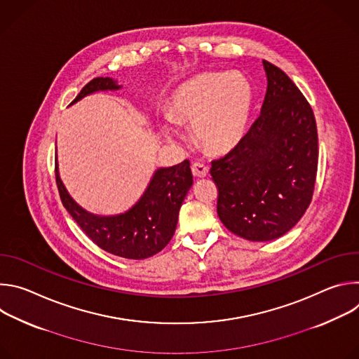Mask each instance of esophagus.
Wrapping results in <instances>:
<instances>
[{"label": "esophagus", "instance_id": "34e87169", "mask_svg": "<svg viewBox=\"0 0 359 359\" xmlns=\"http://www.w3.org/2000/svg\"><path fill=\"white\" fill-rule=\"evenodd\" d=\"M191 173L194 177H206L209 173V168L203 163H193Z\"/></svg>", "mask_w": 359, "mask_h": 359}]
</instances>
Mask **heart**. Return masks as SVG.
I'll return each mask as SVG.
<instances>
[{
  "mask_svg": "<svg viewBox=\"0 0 359 359\" xmlns=\"http://www.w3.org/2000/svg\"><path fill=\"white\" fill-rule=\"evenodd\" d=\"M251 105V88L241 74L208 72L182 83L172 95L169 115L194 123L197 140L209 150L231 147L241 136ZM169 136L175 129L165 128Z\"/></svg>",
  "mask_w": 359,
  "mask_h": 359,
  "instance_id": "1",
  "label": "heart"
}]
</instances>
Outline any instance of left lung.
Masks as SVG:
<instances>
[{"label":"left lung","instance_id":"8db88e82","mask_svg":"<svg viewBox=\"0 0 359 359\" xmlns=\"http://www.w3.org/2000/svg\"><path fill=\"white\" fill-rule=\"evenodd\" d=\"M263 64L269 86L262 114L210 169L222 223L250 241L278 238L298 223L311 203L318 168L311 105L284 71Z\"/></svg>","mask_w":359,"mask_h":359}]
</instances>
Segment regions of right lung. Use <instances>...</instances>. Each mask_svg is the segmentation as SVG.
<instances>
[{
    "label": "right lung",
    "mask_w": 359,
    "mask_h": 359,
    "mask_svg": "<svg viewBox=\"0 0 359 359\" xmlns=\"http://www.w3.org/2000/svg\"><path fill=\"white\" fill-rule=\"evenodd\" d=\"M119 88L111 78H93L74 102L96 90ZM55 179L64 208L82 231L102 250L129 260L151 257L168 245L176 230L182 203L193 184L189 161L172 168H162L153 175L146 191L130 210L118 216L102 217L85 212L72 200L60 179L57 162Z\"/></svg>",
    "instance_id": "right-lung-1"
}]
</instances>
